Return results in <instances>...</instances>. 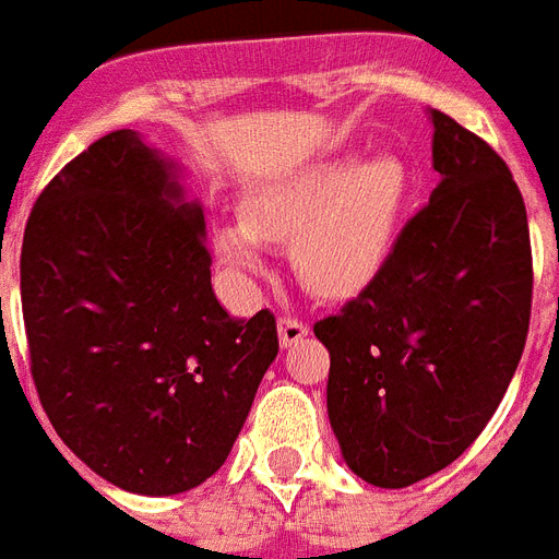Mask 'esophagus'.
Wrapping results in <instances>:
<instances>
[{"label": "esophagus", "mask_w": 559, "mask_h": 559, "mask_svg": "<svg viewBox=\"0 0 559 559\" xmlns=\"http://www.w3.org/2000/svg\"><path fill=\"white\" fill-rule=\"evenodd\" d=\"M310 328L307 322L296 319V316H281L278 319V340H281V348H293L298 342L305 340Z\"/></svg>", "instance_id": "34e87169"}]
</instances>
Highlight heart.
Wrapping results in <instances>:
<instances>
[{
    "mask_svg": "<svg viewBox=\"0 0 559 559\" xmlns=\"http://www.w3.org/2000/svg\"><path fill=\"white\" fill-rule=\"evenodd\" d=\"M406 188V168L394 156L324 162L249 193L243 223L219 226L214 246L228 270L258 272L261 243H293L307 289L322 298L354 296L389 261Z\"/></svg>",
    "mask_w": 559,
    "mask_h": 559,
    "instance_id": "1",
    "label": "heart"
}]
</instances>
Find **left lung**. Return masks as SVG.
Here are the masks:
<instances>
[{"label": "left lung", "instance_id": "1", "mask_svg": "<svg viewBox=\"0 0 559 559\" xmlns=\"http://www.w3.org/2000/svg\"><path fill=\"white\" fill-rule=\"evenodd\" d=\"M441 182L380 275L313 324L331 350L328 417L373 487H408L459 459L502 403L531 322V237L502 156L429 109Z\"/></svg>", "mask_w": 559, "mask_h": 559}]
</instances>
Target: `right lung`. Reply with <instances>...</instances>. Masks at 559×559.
<instances>
[{"label":"right lung","instance_id":"1","mask_svg":"<svg viewBox=\"0 0 559 559\" xmlns=\"http://www.w3.org/2000/svg\"><path fill=\"white\" fill-rule=\"evenodd\" d=\"M20 289L39 403L92 473L174 496L223 467L278 331L219 307L174 162L135 130L74 156L31 209Z\"/></svg>","mask_w":559,"mask_h":559}]
</instances>
